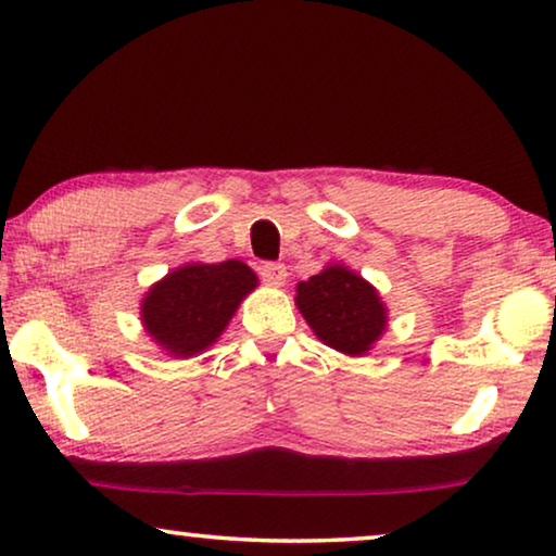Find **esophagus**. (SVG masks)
Here are the masks:
<instances>
[{
	"label": "esophagus",
	"mask_w": 556,
	"mask_h": 556,
	"mask_svg": "<svg viewBox=\"0 0 556 556\" xmlns=\"http://www.w3.org/2000/svg\"><path fill=\"white\" fill-rule=\"evenodd\" d=\"M286 265L283 263H263L261 265V278L273 288H280L286 283Z\"/></svg>",
	"instance_id": "1"
}]
</instances>
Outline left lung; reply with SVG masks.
<instances>
[{
    "mask_svg": "<svg viewBox=\"0 0 556 556\" xmlns=\"http://www.w3.org/2000/svg\"><path fill=\"white\" fill-rule=\"evenodd\" d=\"M295 306L326 346L364 356L387 331V306L369 280L341 263L295 286Z\"/></svg>",
    "mask_w": 556,
    "mask_h": 556,
    "instance_id": "obj_1",
    "label": "left lung"
}]
</instances>
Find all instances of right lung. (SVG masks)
I'll return each instance as SVG.
<instances>
[{"instance_id": "1", "label": "right lung", "mask_w": 556, "mask_h": 556, "mask_svg": "<svg viewBox=\"0 0 556 556\" xmlns=\"http://www.w3.org/2000/svg\"><path fill=\"white\" fill-rule=\"evenodd\" d=\"M257 276L242 261L185 263L156 280L141 299V324L174 359H189L215 344Z\"/></svg>"}]
</instances>
